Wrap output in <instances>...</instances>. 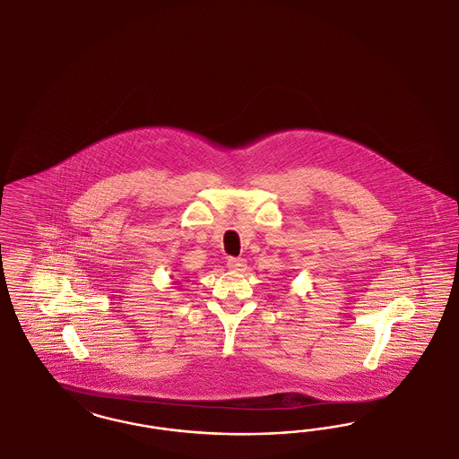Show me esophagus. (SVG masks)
Wrapping results in <instances>:
<instances>
[{
	"label": "esophagus",
	"mask_w": 459,
	"mask_h": 459,
	"mask_svg": "<svg viewBox=\"0 0 459 459\" xmlns=\"http://www.w3.org/2000/svg\"><path fill=\"white\" fill-rule=\"evenodd\" d=\"M246 265H247L246 259H242V257H229L227 259V267L232 271H242Z\"/></svg>",
	"instance_id": "34e87169"
}]
</instances>
